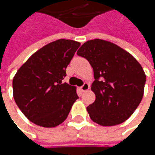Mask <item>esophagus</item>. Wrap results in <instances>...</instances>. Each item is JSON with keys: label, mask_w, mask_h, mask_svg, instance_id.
Masks as SVG:
<instances>
[{"label": "esophagus", "mask_w": 155, "mask_h": 155, "mask_svg": "<svg viewBox=\"0 0 155 155\" xmlns=\"http://www.w3.org/2000/svg\"><path fill=\"white\" fill-rule=\"evenodd\" d=\"M89 88H90V85H89V84L88 83H84V84L80 87V91H85L87 90H89Z\"/></svg>", "instance_id": "34e87169"}]
</instances>
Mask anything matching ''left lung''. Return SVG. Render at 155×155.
<instances>
[{
  "label": "left lung",
  "mask_w": 155,
  "mask_h": 155,
  "mask_svg": "<svg viewBox=\"0 0 155 155\" xmlns=\"http://www.w3.org/2000/svg\"><path fill=\"white\" fill-rule=\"evenodd\" d=\"M77 54L86 58L94 71L91 84L95 102L87 107L93 122L114 126L125 122L143 97L146 75L138 61L113 43L91 39Z\"/></svg>",
  "instance_id": "1"
}]
</instances>
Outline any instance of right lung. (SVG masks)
<instances>
[{
    "label": "right lung",
    "instance_id": "1",
    "mask_svg": "<svg viewBox=\"0 0 155 155\" xmlns=\"http://www.w3.org/2000/svg\"><path fill=\"white\" fill-rule=\"evenodd\" d=\"M79 46L74 40H56L36 51L18 70L13 80L14 98L32 122L53 128L67 118L78 96L75 87L63 79Z\"/></svg>",
    "mask_w": 155,
    "mask_h": 155
}]
</instances>
